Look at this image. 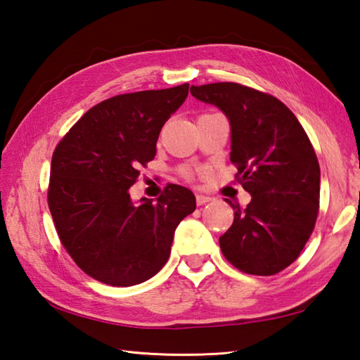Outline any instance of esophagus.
Returning a JSON list of instances; mask_svg holds the SVG:
<instances>
[{"instance_id":"obj_1","label":"esophagus","mask_w":360,"mask_h":360,"mask_svg":"<svg viewBox=\"0 0 360 360\" xmlns=\"http://www.w3.org/2000/svg\"><path fill=\"white\" fill-rule=\"evenodd\" d=\"M211 200V197H208V195H203V194H197L195 195V202H197V205H205V203H208Z\"/></svg>"}]
</instances>
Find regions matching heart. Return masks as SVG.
<instances>
[{
  "label": "heart",
  "mask_w": 360,
  "mask_h": 360,
  "mask_svg": "<svg viewBox=\"0 0 360 360\" xmlns=\"http://www.w3.org/2000/svg\"><path fill=\"white\" fill-rule=\"evenodd\" d=\"M183 175H185L186 179H191V175H193V172H191V171H183Z\"/></svg>",
  "instance_id": "1"
}]
</instances>
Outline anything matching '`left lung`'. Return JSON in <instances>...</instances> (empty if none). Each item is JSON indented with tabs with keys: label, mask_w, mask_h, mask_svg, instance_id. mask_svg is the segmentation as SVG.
<instances>
[{
	"label": "left lung",
	"mask_w": 360,
	"mask_h": 360,
	"mask_svg": "<svg viewBox=\"0 0 360 360\" xmlns=\"http://www.w3.org/2000/svg\"><path fill=\"white\" fill-rule=\"evenodd\" d=\"M191 94L222 110L231 126V163L252 202L231 203L234 221L219 238L226 261L248 275L270 276L295 261L314 231L320 166L297 116L272 94L217 82Z\"/></svg>",
	"instance_id": "left-lung-1"
}]
</instances>
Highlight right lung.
<instances>
[{"instance_id": "1", "label": "right lung", "mask_w": 360, "mask_h": 360, "mask_svg": "<svg viewBox=\"0 0 360 360\" xmlns=\"http://www.w3.org/2000/svg\"><path fill=\"white\" fill-rule=\"evenodd\" d=\"M188 90L183 84L102 101L57 144L49 211L65 250L94 280L116 288L148 281L169 258L177 225L195 210L194 194L171 183L157 202L136 205L129 194Z\"/></svg>"}]
</instances>
